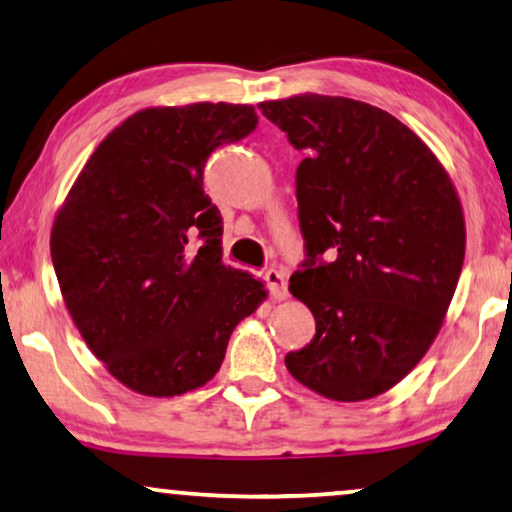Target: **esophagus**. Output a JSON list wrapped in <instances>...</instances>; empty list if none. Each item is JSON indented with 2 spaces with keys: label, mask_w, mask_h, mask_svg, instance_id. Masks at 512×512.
I'll return each mask as SVG.
<instances>
[{
  "label": "esophagus",
  "mask_w": 512,
  "mask_h": 512,
  "mask_svg": "<svg viewBox=\"0 0 512 512\" xmlns=\"http://www.w3.org/2000/svg\"><path fill=\"white\" fill-rule=\"evenodd\" d=\"M266 285H269V290H271V294H273V299H278V301H283V299H287V280H285V273L283 271H278V269H269L266 271Z\"/></svg>",
  "instance_id": "1"
}]
</instances>
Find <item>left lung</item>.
I'll use <instances>...</instances> for the list:
<instances>
[{"mask_svg":"<svg viewBox=\"0 0 512 512\" xmlns=\"http://www.w3.org/2000/svg\"><path fill=\"white\" fill-rule=\"evenodd\" d=\"M257 109L308 153L297 169L308 259L290 292L311 308L315 336L287 352V371L331 401L378 397L427 355L457 290L466 225L455 183L378 106L304 92Z\"/></svg>","mask_w":512,"mask_h":512,"instance_id":"left-lung-1","label":"left lung"}]
</instances>
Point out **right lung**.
<instances>
[{"label": "right lung", "instance_id": "right-lung-1", "mask_svg": "<svg viewBox=\"0 0 512 512\" xmlns=\"http://www.w3.org/2000/svg\"><path fill=\"white\" fill-rule=\"evenodd\" d=\"M257 125L250 104L150 106L99 143L55 213L50 257L67 311L99 362L143 397L199 390L229 336L266 299L222 264L208 155Z\"/></svg>", "mask_w": 512, "mask_h": 512}]
</instances>
